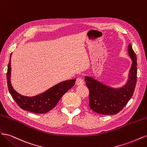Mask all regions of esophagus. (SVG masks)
<instances>
[{
  "instance_id": "34e87169",
  "label": "esophagus",
  "mask_w": 147,
  "mask_h": 147,
  "mask_svg": "<svg viewBox=\"0 0 147 147\" xmlns=\"http://www.w3.org/2000/svg\"><path fill=\"white\" fill-rule=\"evenodd\" d=\"M76 84L77 85H82V84H84L83 80L81 78H78L76 80Z\"/></svg>"
}]
</instances>
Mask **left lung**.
<instances>
[{
    "instance_id": "1",
    "label": "left lung",
    "mask_w": 147,
    "mask_h": 147,
    "mask_svg": "<svg viewBox=\"0 0 147 147\" xmlns=\"http://www.w3.org/2000/svg\"><path fill=\"white\" fill-rule=\"evenodd\" d=\"M128 53L132 61L126 83L119 88L107 86L92 77L84 78L90 91L89 106L94 112L102 115H115L121 111L134 93L137 82V57L131 44Z\"/></svg>"
}]
</instances>
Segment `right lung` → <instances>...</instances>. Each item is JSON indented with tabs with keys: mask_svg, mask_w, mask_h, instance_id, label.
<instances>
[{
	"mask_svg": "<svg viewBox=\"0 0 147 147\" xmlns=\"http://www.w3.org/2000/svg\"><path fill=\"white\" fill-rule=\"evenodd\" d=\"M11 58V56H10ZM10 58L8 65L7 79L10 94L20 107L34 113H45L53 109L57 105L61 97L71 88H72L76 79L62 82L48 89L44 92L34 97H28L20 94L13 88L11 81Z\"/></svg>",
	"mask_w": 147,
	"mask_h": 147,
	"instance_id": "obj_1",
	"label": "right lung"
}]
</instances>
